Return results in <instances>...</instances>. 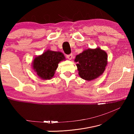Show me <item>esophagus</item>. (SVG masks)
Wrapping results in <instances>:
<instances>
[{
    "instance_id": "34e87169",
    "label": "esophagus",
    "mask_w": 134,
    "mask_h": 134,
    "mask_svg": "<svg viewBox=\"0 0 134 134\" xmlns=\"http://www.w3.org/2000/svg\"><path fill=\"white\" fill-rule=\"evenodd\" d=\"M67 58L69 59V60H71L72 58V54H70V55H67Z\"/></svg>"
}]
</instances>
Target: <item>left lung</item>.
I'll return each mask as SVG.
<instances>
[{
	"label": "left lung",
	"instance_id": "left-lung-1",
	"mask_svg": "<svg viewBox=\"0 0 134 134\" xmlns=\"http://www.w3.org/2000/svg\"><path fill=\"white\" fill-rule=\"evenodd\" d=\"M74 62L77 63L79 76L85 80L91 81L103 73L108 64V55L99 47L88 48L77 55Z\"/></svg>",
	"mask_w": 134,
	"mask_h": 134
}]
</instances>
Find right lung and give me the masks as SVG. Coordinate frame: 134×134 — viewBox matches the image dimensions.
Instances as JSON below:
<instances>
[{
    "label": "right lung",
    "instance_id": "add662e5",
    "mask_svg": "<svg viewBox=\"0 0 134 134\" xmlns=\"http://www.w3.org/2000/svg\"><path fill=\"white\" fill-rule=\"evenodd\" d=\"M65 60L62 52L48 49L41 55L36 56L32 62V67L38 76L42 80H50L53 77L58 63Z\"/></svg>",
    "mask_w": 134,
    "mask_h": 134
}]
</instances>
